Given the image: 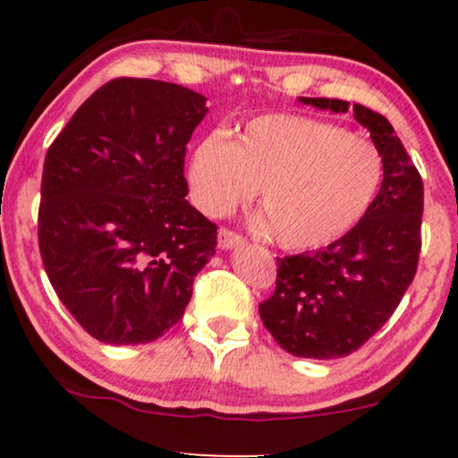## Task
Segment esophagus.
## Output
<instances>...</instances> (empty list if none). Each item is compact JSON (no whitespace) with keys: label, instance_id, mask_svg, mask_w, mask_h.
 Segmentation results:
<instances>
[{"label":"esophagus","instance_id":"obj_1","mask_svg":"<svg viewBox=\"0 0 458 458\" xmlns=\"http://www.w3.org/2000/svg\"><path fill=\"white\" fill-rule=\"evenodd\" d=\"M243 243V237L240 233H235V231H231L227 227H221L218 229V248L221 250H231V248H237Z\"/></svg>","mask_w":458,"mask_h":458}]
</instances>
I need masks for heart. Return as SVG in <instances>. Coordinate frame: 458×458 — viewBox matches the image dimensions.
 Returning <instances> with one entry per match:
<instances>
[{"instance_id": "heart-1", "label": "heart", "mask_w": 458, "mask_h": 458, "mask_svg": "<svg viewBox=\"0 0 458 458\" xmlns=\"http://www.w3.org/2000/svg\"><path fill=\"white\" fill-rule=\"evenodd\" d=\"M384 158L369 140L318 118L267 114L237 140L210 133L193 148L190 187L212 216L260 187V210L281 248L306 252L350 233L371 208Z\"/></svg>"}]
</instances>
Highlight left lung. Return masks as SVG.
Segmentation results:
<instances>
[{
	"label": "left lung",
	"instance_id": "obj_1",
	"mask_svg": "<svg viewBox=\"0 0 458 458\" xmlns=\"http://www.w3.org/2000/svg\"><path fill=\"white\" fill-rule=\"evenodd\" d=\"M318 110L348 112L329 98H300ZM384 158V181L365 218L312 254L277 259V285L260 318L281 348L302 359H340L359 350L398 309L421 252L423 181L386 116L352 106Z\"/></svg>",
	"mask_w": 458,
	"mask_h": 458
}]
</instances>
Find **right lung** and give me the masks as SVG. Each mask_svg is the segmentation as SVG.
I'll use <instances>...</instances> for the list:
<instances>
[{"label":"right lung","mask_w":458,"mask_h":458,"mask_svg":"<svg viewBox=\"0 0 458 458\" xmlns=\"http://www.w3.org/2000/svg\"><path fill=\"white\" fill-rule=\"evenodd\" d=\"M206 98L114 79L74 112L46 154L39 250L49 284L87 334L135 346L183 317L215 254L216 225L187 202L185 146Z\"/></svg>","instance_id":"add662e5"}]
</instances>
